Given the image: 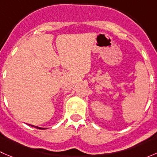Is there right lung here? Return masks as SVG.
<instances>
[{
  "label": "right lung",
  "instance_id": "right-lung-1",
  "mask_svg": "<svg viewBox=\"0 0 157 157\" xmlns=\"http://www.w3.org/2000/svg\"><path fill=\"white\" fill-rule=\"evenodd\" d=\"M29 125H30V124H29ZM32 127H34V128H37V129H45V128H40V127H37V126H34V125H31Z\"/></svg>",
  "mask_w": 157,
  "mask_h": 157
}]
</instances>
